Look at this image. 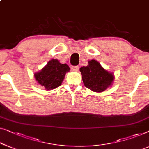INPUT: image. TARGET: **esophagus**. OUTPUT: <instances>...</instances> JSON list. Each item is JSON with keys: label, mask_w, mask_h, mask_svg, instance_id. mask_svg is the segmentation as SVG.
<instances>
[{"label": "esophagus", "mask_w": 149, "mask_h": 149, "mask_svg": "<svg viewBox=\"0 0 149 149\" xmlns=\"http://www.w3.org/2000/svg\"><path fill=\"white\" fill-rule=\"evenodd\" d=\"M79 68L78 66H72V67H71V69H72V71H75V72H76V71H78Z\"/></svg>", "instance_id": "esophagus-1"}]
</instances>
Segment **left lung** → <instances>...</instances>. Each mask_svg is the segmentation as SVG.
<instances>
[{"mask_svg":"<svg viewBox=\"0 0 149 149\" xmlns=\"http://www.w3.org/2000/svg\"><path fill=\"white\" fill-rule=\"evenodd\" d=\"M85 86L95 92H102L112 85L114 75L104 69L95 60L88 62L87 66L80 68Z\"/></svg>","mask_w":149,"mask_h":149,"instance_id":"8db88e82","label":"left lung"}]
</instances>
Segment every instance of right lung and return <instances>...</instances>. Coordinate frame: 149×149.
<instances>
[{"instance_id":"obj_1","label":"right lung","mask_w":149,"mask_h":149,"mask_svg":"<svg viewBox=\"0 0 149 149\" xmlns=\"http://www.w3.org/2000/svg\"><path fill=\"white\" fill-rule=\"evenodd\" d=\"M70 68L66 64H61L57 59H52L39 72L34 74L38 83L47 90H52L61 85Z\"/></svg>"}]
</instances>
